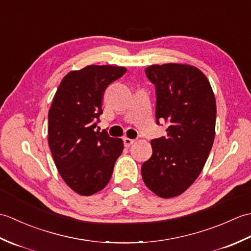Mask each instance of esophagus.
Returning a JSON list of instances; mask_svg holds the SVG:
<instances>
[{"label":"esophagus","instance_id":"34e87169","mask_svg":"<svg viewBox=\"0 0 251 251\" xmlns=\"http://www.w3.org/2000/svg\"><path fill=\"white\" fill-rule=\"evenodd\" d=\"M123 141H124V146L126 147V148H128V147H130L132 143L135 142V140L134 139H129V138H127V137H125L124 139H123Z\"/></svg>","mask_w":251,"mask_h":251}]
</instances>
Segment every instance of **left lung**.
Wrapping results in <instances>:
<instances>
[{"instance_id":"left-lung-1","label":"left lung","mask_w":251,"mask_h":251,"mask_svg":"<svg viewBox=\"0 0 251 251\" xmlns=\"http://www.w3.org/2000/svg\"><path fill=\"white\" fill-rule=\"evenodd\" d=\"M156 89V122L168 124L167 136L153 139L152 156L141 167L142 179L163 199L182 194L199 177L216 134V98L200 69L181 63L146 69Z\"/></svg>"}]
</instances>
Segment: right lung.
Wrapping results in <instances>:
<instances>
[{
  "mask_svg": "<svg viewBox=\"0 0 251 251\" xmlns=\"http://www.w3.org/2000/svg\"><path fill=\"white\" fill-rule=\"evenodd\" d=\"M126 68L87 66L62 78L49 111V146L61 178L75 193L89 196L109 183L124 145L95 131L105 88Z\"/></svg>",
  "mask_w": 251,
  "mask_h": 251,
  "instance_id": "right-lung-1",
  "label": "right lung"
}]
</instances>
